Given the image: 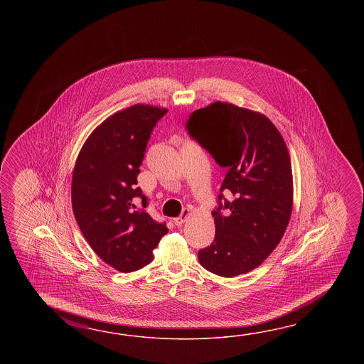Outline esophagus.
Returning a JSON list of instances; mask_svg holds the SVG:
<instances>
[{"mask_svg": "<svg viewBox=\"0 0 364 364\" xmlns=\"http://www.w3.org/2000/svg\"><path fill=\"white\" fill-rule=\"evenodd\" d=\"M188 216H190V209L183 208L182 213H181L177 218H174V224L178 225V226L179 225L183 224Z\"/></svg>", "mask_w": 364, "mask_h": 364, "instance_id": "34e87169", "label": "esophagus"}]
</instances>
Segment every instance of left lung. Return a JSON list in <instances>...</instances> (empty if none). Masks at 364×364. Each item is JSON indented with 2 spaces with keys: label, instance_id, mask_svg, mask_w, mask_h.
<instances>
[{
  "label": "left lung",
  "instance_id": "1",
  "mask_svg": "<svg viewBox=\"0 0 364 364\" xmlns=\"http://www.w3.org/2000/svg\"><path fill=\"white\" fill-rule=\"evenodd\" d=\"M186 130L228 171L212 212L215 240L198 252L201 267L221 277L252 271L279 245L291 216L287 144L267 117L221 101L193 112ZM224 192L232 193V201Z\"/></svg>",
  "mask_w": 364,
  "mask_h": 364
}]
</instances>
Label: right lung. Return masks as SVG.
Masks as SVG:
<instances>
[{"label":"right lung","mask_w":364,"mask_h":364,"mask_svg":"<svg viewBox=\"0 0 364 364\" xmlns=\"http://www.w3.org/2000/svg\"><path fill=\"white\" fill-rule=\"evenodd\" d=\"M166 112L138 104L109 117L85 140L73 173L80 232L97 256L124 273L151 263L168 232L146 212L148 198L136 186L148 140Z\"/></svg>","instance_id":"add662e5"}]
</instances>
